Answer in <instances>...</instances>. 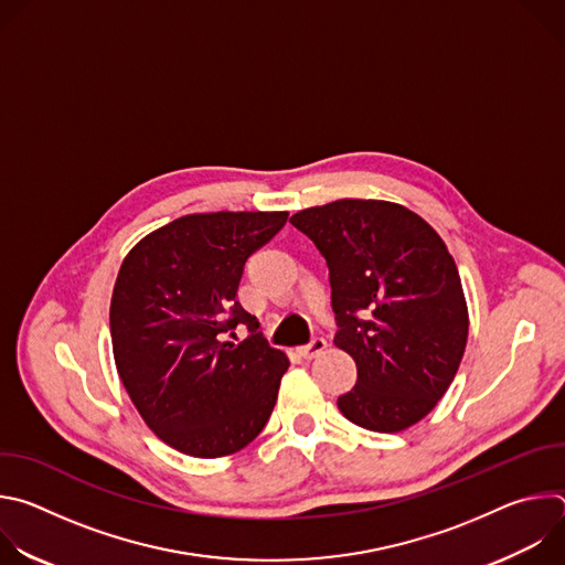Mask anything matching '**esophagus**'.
Instances as JSON below:
<instances>
[{
	"label": "esophagus",
	"mask_w": 565,
	"mask_h": 565,
	"mask_svg": "<svg viewBox=\"0 0 565 565\" xmlns=\"http://www.w3.org/2000/svg\"><path fill=\"white\" fill-rule=\"evenodd\" d=\"M297 351H299V355H301L303 360H312V358H317L319 353L327 351V340H324V338H312L310 344L299 347Z\"/></svg>",
	"instance_id": "esophagus-1"
}]
</instances>
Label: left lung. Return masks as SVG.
Returning <instances> with one entry per match:
<instances>
[{
  "label": "left lung",
  "mask_w": 565,
  "mask_h": 565,
  "mask_svg": "<svg viewBox=\"0 0 565 565\" xmlns=\"http://www.w3.org/2000/svg\"><path fill=\"white\" fill-rule=\"evenodd\" d=\"M290 223L327 259L335 347L358 366L340 412L380 434L416 425L449 388L469 331L445 241L405 205L371 199L308 207Z\"/></svg>",
  "instance_id": "8db88e82"
}]
</instances>
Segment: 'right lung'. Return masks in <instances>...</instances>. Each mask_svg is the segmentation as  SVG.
Masks as SVG:
<instances>
[{"label":"right lung","instance_id":"1","mask_svg":"<svg viewBox=\"0 0 565 565\" xmlns=\"http://www.w3.org/2000/svg\"><path fill=\"white\" fill-rule=\"evenodd\" d=\"M286 218L188 214L140 238L120 266L109 308L116 369L147 427L181 454L230 456L273 414L288 358L257 333L236 290ZM238 323L252 338L232 345L224 335Z\"/></svg>","mask_w":565,"mask_h":565}]
</instances>
